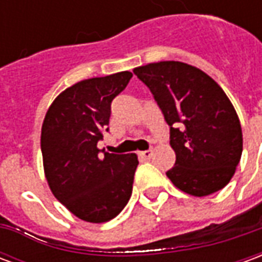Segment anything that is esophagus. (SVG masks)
Wrapping results in <instances>:
<instances>
[{
    "label": "esophagus",
    "mask_w": 262,
    "mask_h": 262,
    "mask_svg": "<svg viewBox=\"0 0 262 262\" xmlns=\"http://www.w3.org/2000/svg\"><path fill=\"white\" fill-rule=\"evenodd\" d=\"M151 156H153V150L150 148V150H144V151H140V157L144 160H150L151 159Z\"/></svg>",
    "instance_id": "34e87169"
}]
</instances>
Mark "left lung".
Wrapping results in <instances>:
<instances>
[{"instance_id": "1", "label": "left lung", "mask_w": 262, "mask_h": 262, "mask_svg": "<svg viewBox=\"0 0 262 262\" xmlns=\"http://www.w3.org/2000/svg\"><path fill=\"white\" fill-rule=\"evenodd\" d=\"M133 73L147 85L170 126L176 164L165 174L171 182L193 196L225 188L242 159L243 133L219 84L181 61L151 63Z\"/></svg>"}]
</instances>
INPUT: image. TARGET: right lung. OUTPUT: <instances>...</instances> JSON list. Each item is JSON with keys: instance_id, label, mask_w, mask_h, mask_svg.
<instances>
[{"instance_id": "add662e5", "label": "right lung", "mask_w": 262, "mask_h": 262, "mask_svg": "<svg viewBox=\"0 0 262 262\" xmlns=\"http://www.w3.org/2000/svg\"><path fill=\"white\" fill-rule=\"evenodd\" d=\"M132 75L122 71L77 82L54 99L43 120L40 148L49 187L85 222L114 219L130 199L136 154L105 153L97 144L109 130L111 103Z\"/></svg>"}]
</instances>
